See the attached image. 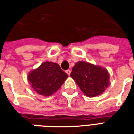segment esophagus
I'll return each mask as SVG.
<instances>
[{"mask_svg": "<svg viewBox=\"0 0 134 134\" xmlns=\"http://www.w3.org/2000/svg\"><path fill=\"white\" fill-rule=\"evenodd\" d=\"M66 72V73L68 74V75H70V70H67Z\"/></svg>", "mask_w": 134, "mask_h": 134, "instance_id": "1", "label": "esophagus"}]
</instances>
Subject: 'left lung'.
<instances>
[{
	"label": "left lung",
	"instance_id": "1",
	"mask_svg": "<svg viewBox=\"0 0 134 134\" xmlns=\"http://www.w3.org/2000/svg\"><path fill=\"white\" fill-rule=\"evenodd\" d=\"M70 77L88 97H95L103 94L109 86L110 74L108 70L89 62L75 63Z\"/></svg>",
	"mask_w": 134,
	"mask_h": 134
}]
</instances>
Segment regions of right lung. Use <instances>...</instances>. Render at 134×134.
Instances as JSON below:
<instances>
[{
	"label": "right lung",
	"mask_w": 134,
	"mask_h": 134,
	"mask_svg": "<svg viewBox=\"0 0 134 134\" xmlns=\"http://www.w3.org/2000/svg\"><path fill=\"white\" fill-rule=\"evenodd\" d=\"M68 77L59 64L45 62L31 70L27 78L34 91L42 96H49L59 90Z\"/></svg>",
	"instance_id": "1"
}]
</instances>
